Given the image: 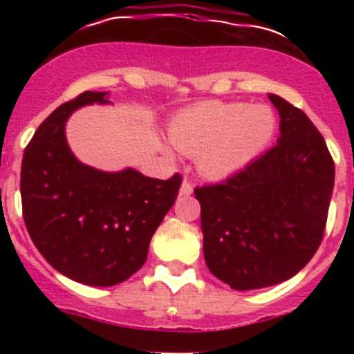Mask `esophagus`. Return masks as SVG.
<instances>
[{"label":"esophagus","mask_w":354,"mask_h":354,"mask_svg":"<svg viewBox=\"0 0 354 354\" xmlns=\"http://www.w3.org/2000/svg\"><path fill=\"white\" fill-rule=\"evenodd\" d=\"M193 193V186L187 180H184L183 184H180V189H179V195L180 196H189Z\"/></svg>","instance_id":"34e87169"}]
</instances>
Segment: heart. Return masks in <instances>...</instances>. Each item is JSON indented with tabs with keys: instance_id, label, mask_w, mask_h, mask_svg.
<instances>
[{
	"instance_id": "1",
	"label": "heart",
	"mask_w": 354,
	"mask_h": 354,
	"mask_svg": "<svg viewBox=\"0 0 354 354\" xmlns=\"http://www.w3.org/2000/svg\"><path fill=\"white\" fill-rule=\"evenodd\" d=\"M274 131L277 117L268 106L209 101L183 109L170 124V140L196 158L200 174L225 179L257 159Z\"/></svg>"
}]
</instances>
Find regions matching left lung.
Instances as JSON below:
<instances>
[{
    "label": "left lung",
    "mask_w": 354,
    "mask_h": 354,
    "mask_svg": "<svg viewBox=\"0 0 354 354\" xmlns=\"http://www.w3.org/2000/svg\"><path fill=\"white\" fill-rule=\"evenodd\" d=\"M277 145L223 184L196 187L209 271L236 290L277 286L303 270L323 239L335 165L301 109L268 93Z\"/></svg>",
    "instance_id": "1"
}]
</instances>
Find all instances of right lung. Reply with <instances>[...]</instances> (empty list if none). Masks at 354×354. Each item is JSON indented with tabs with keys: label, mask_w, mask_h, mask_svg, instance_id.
<instances>
[{
	"label": "right lung",
	"mask_w": 354,
	"mask_h": 354,
	"mask_svg": "<svg viewBox=\"0 0 354 354\" xmlns=\"http://www.w3.org/2000/svg\"><path fill=\"white\" fill-rule=\"evenodd\" d=\"M111 104L109 92H83L49 115L24 150L23 216L42 257L74 282L111 287L147 261L150 239L179 192L180 175L159 180L134 168L84 165L67 142L76 109Z\"/></svg>",
	"instance_id": "add662e5"
}]
</instances>
